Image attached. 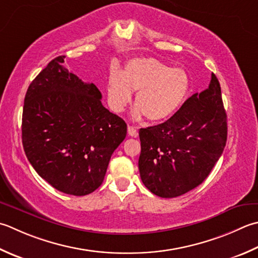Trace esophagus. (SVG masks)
Returning a JSON list of instances; mask_svg holds the SVG:
<instances>
[{
	"instance_id": "obj_1",
	"label": "esophagus",
	"mask_w": 258,
	"mask_h": 258,
	"mask_svg": "<svg viewBox=\"0 0 258 258\" xmlns=\"http://www.w3.org/2000/svg\"><path fill=\"white\" fill-rule=\"evenodd\" d=\"M127 132H128V135H130V136H132V138H138L139 133H138V130H136L135 126H131V125H128V127H127Z\"/></svg>"
}]
</instances>
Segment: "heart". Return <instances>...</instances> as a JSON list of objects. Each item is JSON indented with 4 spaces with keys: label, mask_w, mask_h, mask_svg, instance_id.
<instances>
[{
    "label": "heart",
    "mask_w": 258,
    "mask_h": 258,
    "mask_svg": "<svg viewBox=\"0 0 258 258\" xmlns=\"http://www.w3.org/2000/svg\"><path fill=\"white\" fill-rule=\"evenodd\" d=\"M191 89L185 70L171 68L155 58H134L125 63L122 73L113 69L107 78V100L114 112H123L135 95L134 118L142 116L151 122L171 117L182 107Z\"/></svg>",
    "instance_id": "heart-1"
}]
</instances>
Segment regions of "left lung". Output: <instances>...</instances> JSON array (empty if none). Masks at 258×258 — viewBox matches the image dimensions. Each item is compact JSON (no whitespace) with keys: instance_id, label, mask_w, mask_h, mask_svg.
Wrapping results in <instances>:
<instances>
[{"instance_id":"obj_1","label":"left lung","mask_w":258,"mask_h":258,"mask_svg":"<svg viewBox=\"0 0 258 258\" xmlns=\"http://www.w3.org/2000/svg\"><path fill=\"white\" fill-rule=\"evenodd\" d=\"M139 134L140 175L151 192L174 198L203 183L227 141V115L216 75L208 88L186 99L172 117Z\"/></svg>"}]
</instances>
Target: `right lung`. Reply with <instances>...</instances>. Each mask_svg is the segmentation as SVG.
<instances>
[{
  "instance_id": "1",
  "label": "right lung",
  "mask_w": 258,
  "mask_h": 258,
  "mask_svg": "<svg viewBox=\"0 0 258 258\" xmlns=\"http://www.w3.org/2000/svg\"><path fill=\"white\" fill-rule=\"evenodd\" d=\"M63 63L64 55L54 58L30 84L22 144L33 169L54 189L86 196L103 183L127 125L104 107L94 84L84 83Z\"/></svg>"
}]
</instances>
